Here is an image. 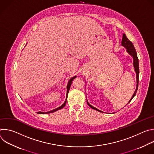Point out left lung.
<instances>
[{
  "mask_svg": "<svg viewBox=\"0 0 154 154\" xmlns=\"http://www.w3.org/2000/svg\"><path fill=\"white\" fill-rule=\"evenodd\" d=\"M121 45L124 47L126 49V51L127 52V53L132 57L133 60H134V62H133V64H134V70L136 72V79H137V88L136 90L132 96V97H131L130 100H129L128 103L132 100V99L135 97V96L136 95V93L137 92V90H138V82H139V74H140V71H139V61H138V56H137V53L136 52V50L134 48V46L133 45V43L131 42L126 36V35L124 33L122 35V42H121ZM87 103L88 105L91 108L96 109V110L99 112H103L99 109H98L97 108L94 107L93 106L91 105L88 102L87 100Z\"/></svg>",
  "mask_w": 154,
  "mask_h": 154,
  "instance_id": "1",
  "label": "left lung"
}]
</instances>
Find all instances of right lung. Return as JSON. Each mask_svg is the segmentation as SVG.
I'll list each match as a JSON object with an SVG mask.
<instances>
[{"mask_svg":"<svg viewBox=\"0 0 154 154\" xmlns=\"http://www.w3.org/2000/svg\"><path fill=\"white\" fill-rule=\"evenodd\" d=\"M76 75L75 76H74L73 77H72L69 80V82H68V85H67V93H69V89H70V87H71V83H72V80L75 79V78H76ZM67 97L68 96H66V100H65V101H64V102L60 106H59V107H58L57 108H55V109H52V110H51V111H49V112H37V113H38V114H47V113H54V112H56V111H57V110H58V109H61V108H63L65 105H66V100H67Z\"/></svg>","mask_w":154,"mask_h":154,"instance_id":"1","label":"right lung"}]
</instances>
